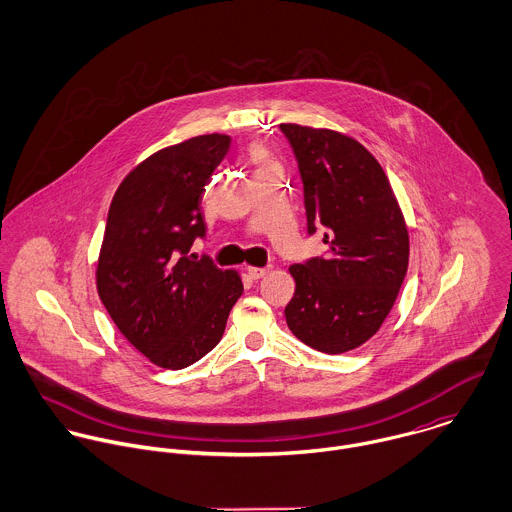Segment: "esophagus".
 Listing matches in <instances>:
<instances>
[{"label": "esophagus", "mask_w": 512, "mask_h": 512, "mask_svg": "<svg viewBox=\"0 0 512 512\" xmlns=\"http://www.w3.org/2000/svg\"><path fill=\"white\" fill-rule=\"evenodd\" d=\"M268 272H270V268H254V266H248V276H250L252 280H260V278H264Z\"/></svg>", "instance_id": "obj_1"}]
</instances>
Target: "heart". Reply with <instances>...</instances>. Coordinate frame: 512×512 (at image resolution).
<instances>
[{"instance_id": "1", "label": "heart", "mask_w": 512, "mask_h": 512, "mask_svg": "<svg viewBox=\"0 0 512 512\" xmlns=\"http://www.w3.org/2000/svg\"><path fill=\"white\" fill-rule=\"evenodd\" d=\"M254 159H256L260 165H266V163H270V161H268V157H266V153H264L262 149H254Z\"/></svg>"}]
</instances>
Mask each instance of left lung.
<instances>
[{
    "label": "left lung",
    "mask_w": 512,
    "mask_h": 512,
    "mask_svg": "<svg viewBox=\"0 0 512 512\" xmlns=\"http://www.w3.org/2000/svg\"><path fill=\"white\" fill-rule=\"evenodd\" d=\"M297 159L307 232L325 226L327 256L290 266L295 293L286 305L293 335L339 355L368 341L390 313L408 270L410 240L388 177L357 140L299 124H280Z\"/></svg>",
    "instance_id": "left-lung-1"
}]
</instances>
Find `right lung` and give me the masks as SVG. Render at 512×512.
<instances>
[{
	"instance_id": "right-lung-1",
	"label": "right lung",
	"mask_w": 512,
	"mask_h": 512,
	"mask_svg": "<svg viewBox=\"0 0 512 512\" xmlns=\"http://www.w3.org/2000/svg\"><path fill=\"white\" fill-rule=\"evenodd\" d=\"M224 134L165 147L120 183L96 266L98 295L153 365L179 370L217 347L244 292L234 270L189 254L205 236L201 197L228 153Z\"/></svg>"
}]
</instances>
